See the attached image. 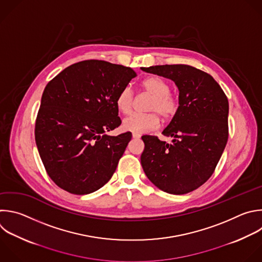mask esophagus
<instances>
[{
	"instance_id": "esophagus-1",
	"label": "esophagus",
	"mask_w": 262,
	"mask_h": 262,
	"mask_svg": "<svg viewBox=\"0 0 262 262\" xmlns=\"http://www.w3.org/2000/svg\"><path fill=\"white\" fill-rule=\"evenodd\" d=\"M133 138H134V139H139V138H141V135L134 133V134H133Z\"/></svg>"
}]
</instances>
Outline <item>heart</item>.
Returning a JSON list of instances; mask_svg holds the SVG:
<instances>
[{"label": "heart", "instance_id": "b5f03b06", "mask_svg": "<svg viewBox=\"0 0 262 262\" xmlns=\"http://www.w3.org/2000/svg\"><path fill=\"white\" fill-rule=\"evenodd\" d=\"M141 87L152 96L147 107V110L151 112L132 114L122 122L124 129L135 134H143L156 128L159 125L158 114L163 120L167 121L176 115L179 108L177 98L169 93V84L164 79L157 76L148 77L141 82ZM115 103L122 114H128L132 111L134 93L129 86L123 87L119 92Z\"/></svg>", "mask_w": 262, "mask_h": 262}]
</instances>
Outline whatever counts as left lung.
Returning <instances> with one entry per match:
<instances>
[{"instance_id": "obj_1", "label": "left lung", "mask_w": 262, "mask_h": 262, "mask_svg": "<svg viewBox=\"0 0 262 262\" xmlns=\"http://www.w3.org/2000/svg\"><path fill=\"white\" fill-rule=\"evenodd\" d=\"M175 82L179 108L162 135L143 136L141 163L148 179L160 190L185 194L212 176L228 139V100L208 73L188 64L141 68Z\"/></svg>"}]
</instances>
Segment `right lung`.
Masks as SVG:
<instances>
[{"label": "right lung", "instance_id": "right-lung-1", "mask_svg": "<svg viewBox=\"0 0 262 262\" xmlns=\"http://www.w3.org/2000/svg\"><path fill=\"white\" fill-rule=\"evenodd\" d=\"M136 76L132 68L90 59L71 64L48 82L35 140L48 176L58 187L89 194L112 178L132 134L107 133L121 124L116 97Z\"/></svg>", "mask_w": 262, "mask_h": 262}]
</instances>
